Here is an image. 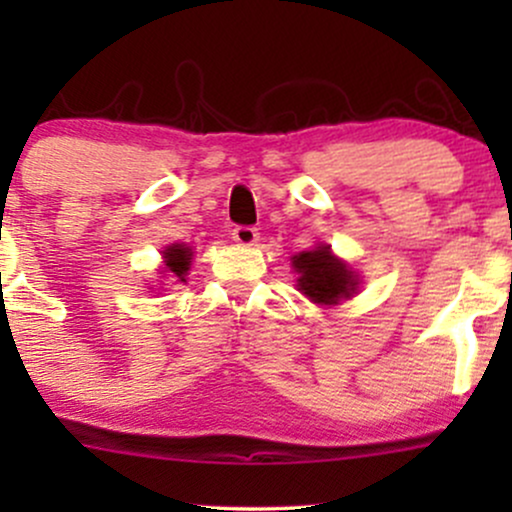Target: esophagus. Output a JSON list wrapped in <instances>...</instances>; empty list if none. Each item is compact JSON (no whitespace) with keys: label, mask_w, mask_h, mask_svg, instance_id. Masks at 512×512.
Masks as SVG:
<instances>
[{"label":"esophagus","mask_w":512,"mask_h":512,"mask_svg":"<svg viewBox=\"0 0 512 512\" xmlns=\"http://www.w3.org/2000/svg\"><path fill=\"white\" fill-rule=\"evenodd\" d=\"M233 240H236L238 245H243V248H250V245H255L257 240H260V233L252 226H236L233 228Z\"/></svg>","instance_id":"obj_1"}]
</instances>
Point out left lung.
Returning a JSON list of instances; mask_svg holds the SVG:
<instances>
[{
  "label": "left lung",
  "mask_w": 512,
  "mask_h": 512,
  "mask_svg": "<svg viewBox=\"0 0 512 512\" xmlns=\"http://www.w3.org/2000/svg\"><path fill=\"white\" fill-rule=\"evenodd\" d=\"M298 272V291L317 305H337L358 291V276L344 260L332 255L330 245H317L291 257Z\"/></svg>",
  "instance_id": "8db88e82"
}]
</instances>
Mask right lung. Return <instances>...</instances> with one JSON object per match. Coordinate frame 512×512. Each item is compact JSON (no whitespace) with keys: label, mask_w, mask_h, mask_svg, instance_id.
<instances>
[{"label":"right lung","mask_w":512,"mask_h":512,"mask_svg":"<svg viewBox=\"0 0 512 512\" xmlns=\"http://www.w3.org/2000/svg\"><path fill=\"white\" fill-rule=\"evenodd\" d=\"M163 262H166V272L170 274V279L175 281H187L185 276L190 272V262H192V250L182 243H173L163 250Z\"/></svg>","instance_id":"obj_1"}]
</instances>
